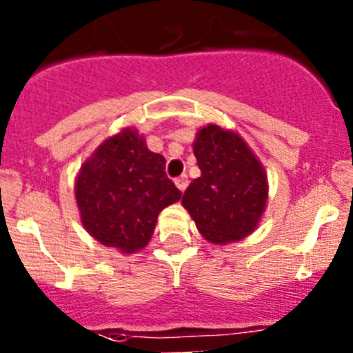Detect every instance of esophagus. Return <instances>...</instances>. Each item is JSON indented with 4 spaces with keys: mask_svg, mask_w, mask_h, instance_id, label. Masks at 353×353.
<instances>
[{
    "mask_svg": "<svg viewBox=\"0 0 353 353\" xmlns=\"http://www.w3.org/2000/svg\"><path fill=\"white\" fill-rule=\"evenodd\" d=\"M174 185L179 187L180 191H185L187 185H189V179H187V174H182V176H179V179L174 180Z\"/></svg>",
    "mask_w": 353,
    "mask_h": 353,
    "instance_id": "34e87169",
    "label": "esophagus"
}]
</instances>
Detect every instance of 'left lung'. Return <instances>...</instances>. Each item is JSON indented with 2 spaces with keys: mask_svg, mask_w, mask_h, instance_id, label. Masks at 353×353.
<instances>
[{
  "mask_svg": "<svg viewBox=\"0 0 353 353\" xmlns=\"http://www.w3.org/2000/svg\"><path fill=\"white\" fill-rule=\"evenodd\" d=\"M199 179L182 205L210 244H232L251 235L267 207L269 182L260 159L235 130L208 123L192 143Z\"/></svg>",
  "mask_w": 353,
  "mask_h": 353,
  "instance_id": "obj_1",
  "label": "left lung"
}]
</instances>
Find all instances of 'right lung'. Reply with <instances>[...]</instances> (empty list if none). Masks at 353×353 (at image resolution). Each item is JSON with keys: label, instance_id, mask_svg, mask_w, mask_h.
Returning a JSON list of instances; mask_svg holds the SVG:
<instances>
[{"label": "right lung", "instance_id": "1", "mask_svg": "<svg viewBox=\"0 0 353 353\" xmlns=\"http://www.w3.org/2000/svg\"><path fill=\"white\" fill-rule=\"evenodd\" d=\"M166 159L125 127L97 146L76 176V201L84 230L123 254L146 248L157 217L182 198L166 176Z\"/></svg>", "mask_w": 353, "mask_h": 353}]
</instances>
